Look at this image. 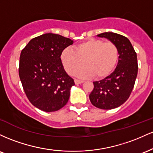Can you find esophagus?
Listing matches in <instances>:
<instances>
[{
  "instance_id": "esophagus-1",
  "label": "esophagus",
  "mask_w": 153,
  "mask_h": 153,
  "mask_svg": "<svg viewBox=\"0 0 153 153\" xmlns=\"http://www.w3.org/2000/svg\"><path fill=\"white\" fill-rule=\"evenodd\" d=\"M84 81L83 80H78V79H75V83L76 84V85H78V84H80V83H82Z\"/></svg>"
}]
</instances>
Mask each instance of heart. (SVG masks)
Listing matches in <instances>:
<instances>
[{
	"label": "heart",
	"instance_id": "heart-1",
	"mask_svg": "<svg viewBox=\"0 0 153 153\" xmlns=\"http://www.w3.org/2000/svg\"><path fill=\"white\" fill-rule=\"evenodd\" d=\"M119 50L115 44L104 42L91 38L74 47L65 48L60 55L61 62L66 72L73 75L85 63L86 67L75 72L80 78L95 76L101 79L114 71L119 61Z\"/></svg>",
	"mask_w": 153,
	"mask_h": 153
}]
</instances>
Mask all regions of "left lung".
<instances>
[{
  "label": "left lung",
  "mask_w": 153,
  "mask_h": 153,
  "mask_svg": "<svg viewBox=\"0 0 153 153\" xmlns=\"http://www.w3.org/2000/svg\"><path fill=\"white\" fill-rule=\"evenodd\" d=\"M115 44L119 50V61L114 71L103 80L94 82L89 99L94 106L101 109L119 107L129 99L138 71L137 53L129 39L122 35L104 32L97 35Z\"/></svg>",
  "instance_id": "obj_1"
}]
</instances>
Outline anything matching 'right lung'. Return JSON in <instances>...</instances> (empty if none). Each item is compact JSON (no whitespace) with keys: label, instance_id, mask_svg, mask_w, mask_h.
<instances>
[{"label":"right lung","instance_id":"obj_1","mask_svg":"<svg viewBox=\"0 0 153 153\" xmlns=\"http://www.w3.org/2000/svg\"><path fill=\"white\" fill-rule=\"evenodd\" d=\"M73 41L47 33L30 40L19 60V78L29 101L46 112L60 109L68 103L74 80L67 74L60 55Z\"/></svg>","mask_w":153,"mask_h":153}]
</instances>
